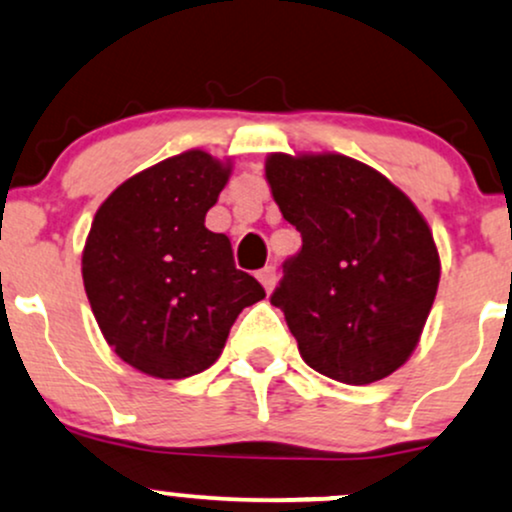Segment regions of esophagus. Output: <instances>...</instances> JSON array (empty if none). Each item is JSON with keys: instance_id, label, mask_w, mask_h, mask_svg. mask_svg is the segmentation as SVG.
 <instances>
[{"instance_id": "obj_1", "label": "esophagus", "mask_w": 512, "mask_h": 512, "mask_svg": "<svg viewBox=\"0 0 512 512\" xmlns=\"http://www.w3.org/2000/svg\"><path fill=\"white\" fill-rule=\"evenodd\" d=\"M257 279H260V284L264 286V291L272 293L274 284H276V267H272V264H269V267L260 269V272H257Z\"/></svg>"}]
</instances>
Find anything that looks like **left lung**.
Wrapping results in <instances>:
<instances>
[{"label":"left lung","mask_w":512,"mask_h":512,"mask_svg":"<svg viewBox=\"0 0 512 512\" xmlns=\"http://www.w3.org/2000/svg\"><path fill=\"white\" fill-rule=\"evenodd\" d=\"M264 178L303 248L272 303L303 361L368 385L409 361L436 301L440 257L414 202L344 154H269Z\"/></svg>","instance_id":"left-lung-1"}]
</instances>
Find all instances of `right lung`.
<instances>
[{"label": "right lung", "instance_id": "right-lung-1", "mask_svg": "<svg viewBox=\"0 0 512 512\" xmlns=\"http://www.w3.org/2000/svg\"><path fill=\"white\" fill-rule=\"evenodd\" d=\"M231 170V158L182 151L122 182L93 216L81 252L88 303L110 349L139 373H202L243 308L264 298L236 269L231 240L204 226Z\"/></svg>", "mask_w": 512, "mask_h": 512}]
</instances>
